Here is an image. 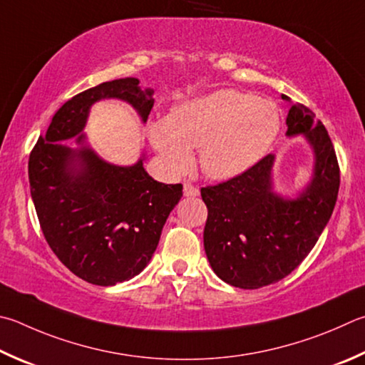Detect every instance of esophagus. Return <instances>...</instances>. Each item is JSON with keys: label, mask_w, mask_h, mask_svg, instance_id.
<instances>
[{"label": "esophagus", "mask_w": 365, "mask_h": 365, "mask_svg": "<svg viewBox=\"0 0 365 365\" xmlns=\"http://www.w3.org/2000/svg\"><path fill=\"white\" fill-rule=\"evenodd\" d=\"M183 195L188 196V197H190V196L195 197V196L200 195V190H197L193 183L185 182V183H183Z\"/></svg>", "instance_id": "esophagus-1"}]
</instances>
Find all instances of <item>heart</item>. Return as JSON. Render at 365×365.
<instances>
[{"mask_svg":"<svg viewBox=\"0 0 365 365\" xmlns=\"http://www.w3.org/2000/svg\"><path fill=\"white\" fill-rule=\"evenodd\" d=\"M279 111L264 98L223 89L187 101L169 118L148 124V138L170 174H183L197 148L200 168L214 180H230L268 153L279 132Z\"/></svg>","mask_w":365,"mask_h":365,"instance_id":"heart-1","label":"heart"}]
</instances>
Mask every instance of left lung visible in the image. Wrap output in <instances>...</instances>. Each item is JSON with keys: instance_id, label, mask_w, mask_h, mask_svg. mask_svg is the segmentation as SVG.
<instances>
[{"instance_id": "left-lung-1", "label": "left lung", "mask_w": 365, "mask_h": 365, "mask_svg": "<svg viewBox=\"0 0 365 365\" xmlns=\"http://www.w3.org/2000/svg\"><path fill=\"white\" fill-rule=\"evenodd\" d=\"M282 98L289 101L284 94ZM286 124L289 137H307L316 160L313 180L297 200H284L273 191L271 153L241 175L201 188L207 205L205 255L214 273L230 286L260 289L292 273L334 212L340 168L327 129L298 102L290 107Z\"/></svg>"}]
</instances>
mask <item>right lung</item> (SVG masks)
Returning <instances> with one entry per match:
<instances>
[{
	"label": "right lung",
	"mask_w": 365,
	"mask_h": 365,
	"mask_svg": "<svg viewBox=\"0 0 365 365\" xmlns=\"http://www.w3.org/2000/svg\"><path fill=\"white\" fill-rule=\"evenodd\" d=\"M101 98L129 102L147 121L155 98L137 78L107 81L79 92L52 118L29 160V180L39 227L49 247L73 274L96 286L129 281L147 267L182 183L151 178L143 160L129 168L108 164L84 145L57 141L84 129L91 105Z\"/></svg>",
	"instance_id": "1"
}]
</instances>
